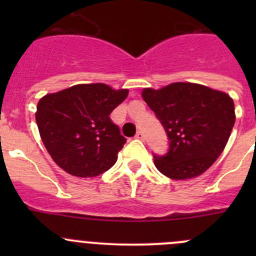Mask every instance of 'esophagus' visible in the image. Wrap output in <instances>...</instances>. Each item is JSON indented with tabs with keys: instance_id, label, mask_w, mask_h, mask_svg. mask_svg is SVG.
<instances>
[{
	"instance_id": "34e87169",
	"label": "esophagus",
	"mask_w": 256,
	"mask_h": 256,
	"mask_svg": "<svg viewBox=\"0 0 256 256\" xmlns=\"http://www.w3.org/2000/svg\"><path fill=\"white\" fill-rule=\"evenodd\" d=\"M136 138H138V140H144V132L142 131H138V134H136V136H135Z\"/></svg>"
}]
</instances>
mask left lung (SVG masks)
I'll return each instance as SVG.
<instances>
[{
    "instance_id": "left-lung-1",
    "label": "left lung",
    "mask_w": 256,
    "mask_h": 256,
    "mask_svg": "<svg viewBox=\"0 0 256 256\" xmlns=\"http://www.w3.org/2000/svg\"><path fill=\"white\" fill-rule=\"evenodd\" d=\"M142 98L170 140L166 154H154L157 170L177 180L207 171L220 156L233 130V99L194 82H172L158 90L146 88Z\"/></svg>"
}]
</instances>
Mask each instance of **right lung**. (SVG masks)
Here are the masks:
<instances>
[{"label":"right lung","mask_w":256,"mask_h":256,"mask_svg":"<svg viewBox=\"0 0 256 256\" xmlns=\"http://www.w3.org/2000/svg\"><path fill=\"white\" fill-rule=\"evenodd\" d=\"M128 89L78 84L47 94L36 112L46 148L60 168L76 177H95L115 164L126 138L110 114L128 98Z\"/></svg>","instance_id":"right-lung-1"}]
</instances>
